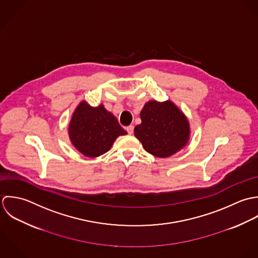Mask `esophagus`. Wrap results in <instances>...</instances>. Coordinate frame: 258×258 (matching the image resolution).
Segmentation results:
<instances>
[{
    "label": "esophagus",
    "instance_id": "1",
    "mask_svg": "<svg viewBox=\"0 0 258 258\" xmlns=\"http://www.w3.org/2000/svg\"><path fill=\"white\" fill-rule=\"evenodd\" d=\"M125 130L128 133V135H133L134 134V125H128Z\"/></svg>",
    "mask_w": 258,
    "mask_h": 258
}]
</instances>
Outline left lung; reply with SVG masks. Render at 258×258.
<instances>
[{
	"instance_id": "obj_1",
	"label": "left lung",
	"mask_w": 258,
	"mask_h": 258,
	"mask_svg": "<svg viewBox=\"0 0 258 258\" xmlns=\"http://www.w3.org/2000/svg\"><path fill=\"white\" fill-rule=\"evenodd\" d=\"M142 123L135 127V136L151 155L164 158L175 155L189 142V121L176 104L150 101L141 111Z\"/></svg>"
}]
</instances>
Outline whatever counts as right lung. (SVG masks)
<instances>
[{"label":"right lung","mask_w":258,"mask_h":258,"mask_svg":"<svg viewBox=\"0 0 258 258\" xmlns=\"http://www.w3.org/2000/svg\"><path fill=\"white\" fill-rule=\"evenodd\" d=\"M68 132L72 145L87 157L105 154L119 136L127 134L103 103L92 106L86 101L74 110Z\"/></svg>","instance_id":"obj_1"}]
</instances>
